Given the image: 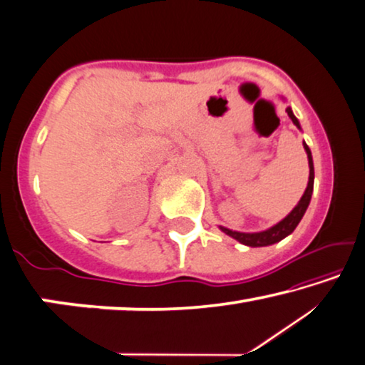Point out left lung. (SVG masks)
Here are the masks:
<instances>
[{
    "label": "left lung",
    "instance_id": "8db88e82",
    "mask_svg": "<svg viewBox=\"0 0 365 365\" xmlns=\"http://www.w3.org/2000/svg\"><path fill=\"white\" fill-rule=\"evenodd\" d=\"M287 113L290 119L295 124L297 128H300V123H298V119L295 118V114L292 113L290 108H287ZM303 148L307 150L308 154V164H309V180H308V187L304 190L302 200L298 201V205L295 208L292 210V213L288 215L287 217H284L279 225L272 226L270 230L267 231H262V232H237V231H231L227 230V227H222L221 226V231L226 232L227 236L235 237L236 241H239L244 246H251V247H262V246H270V244H275L282 241V239L287 237L288 235H292L293 230L298 226V222L302 221V217L304 215V211H307L308 205H309V200H312V193H313V180H314V168H313V159H312V150L307 144L303 143Z\"/></svg>",
    "mask_w": 365,
    "mask_h": 365
}]
</instances>
